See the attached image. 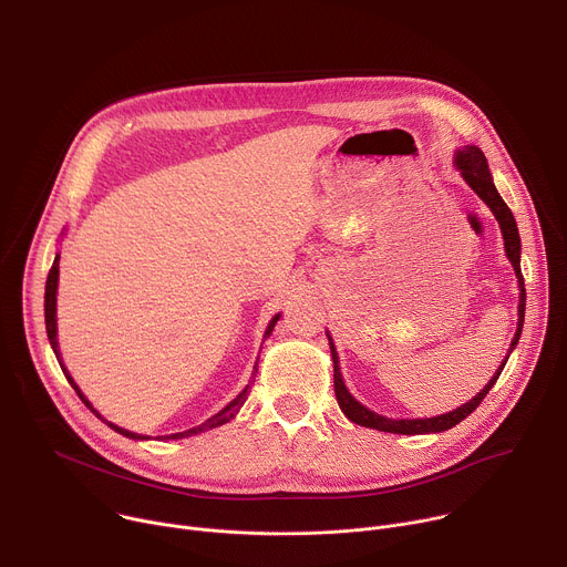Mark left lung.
I'll return each instance as SVG.
<instances>
[{
  "label": "left lung",
  "instance_id": "8db88e82",
  "mask_svg": "<svg viewBox=\"0 0 567 567\" xmlns=\"http://www.w3.org/2000/svg\"><path fill=\"white\" fill-rule=\"evenodd\" d=\"M455 164L462 173V177L466 179V184L477 193V197L487 204L492 208V213L496 215L501 228H503V237H505V251H507V258L509 262L514 265V271L518 276V287H520V305H518V330L514 334V341H512V348L509 352L516 348L518 339H520V332H523V318H525V282H523V274H520V237H518V228H516V219L509 210V206L503 202V197L498 195L494 182H492V173H489V166H487V158H484L482 150L471 145V147H464L455 154ZM330 350H332V359H334V392H337V401L341 411L346 413L348 420H352L354 424L359 426H368V429H377V431H383V433H401V435H422V433H440V431H449L453 429L455 424H460L464 417H468L480 403L482 399L489 394L492 385L498 381L505 363L501 365V370L492 377V381L484 385L471 401H466L464 406L446 413V415H440V417H429V420H388V417H381L372 411H368L365 406H361V403L348 392L343 379H341V370H339V357H337V350H334V343L330 339Z\"/></svg>",
  "mask_w": 567,
  "mask_h": 567
}]
</instances>
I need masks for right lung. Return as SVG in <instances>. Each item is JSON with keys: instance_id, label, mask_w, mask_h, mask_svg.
Returning a JSON list of instances; mask_svg holds the SVG:
<instances>
[{"instance_id": "right-lung-1", "label": "right lung", "mask_w": 567, "mask_h": 567, "mask_svg": "<svg viewBox=\"0 0 567 567\" xmlns=\"http://www.w3.org/2000/svg\"><path fill=\"white\" fill-rule=\"evenodd\" d=\"M58 262H60V256H55V260H53V267H51V271H49V278H47V291H44V320H47V334H49V341H51V348H53V352H55V359L60 361V352H58V339H55V291H58ZM280 316V313H278ZM278 316H274V320L269 322V328H267V337L271 334V330H274V326H276V320H278ZM60 368H62V372H64V377H66V381L73 385V390L78 392V396H80V401L85 403V406L99 417V420H103L96 411H94V406L92 403L85 399V394L80 392V388L73 383V379L69 377V372H66V368L60 363ZM256 372H258V365H256ZM254 372V374H256ZM256 381V379H254ZM249 388H251V383L241 390L226 409H221L217 415H213L210 420H206L204 424H199V426H195V429H188V431H184V433H175V435H168L171 440H179V437H190V435H197V433H202V431H208V429H215V426H221V424H226L228 420H233L235 417V413L241 409V403L247 401V396H249ZM105 422V420H103ZM107 426H112L116 433H121V435H125V437H132V440H136V437H141V435H136V433H130V431H125V429H118V426H114V424H110V422H105ZM141 440H145V437H141ZM166 440V437H164Z\"/></svg>"}]
</instances>
